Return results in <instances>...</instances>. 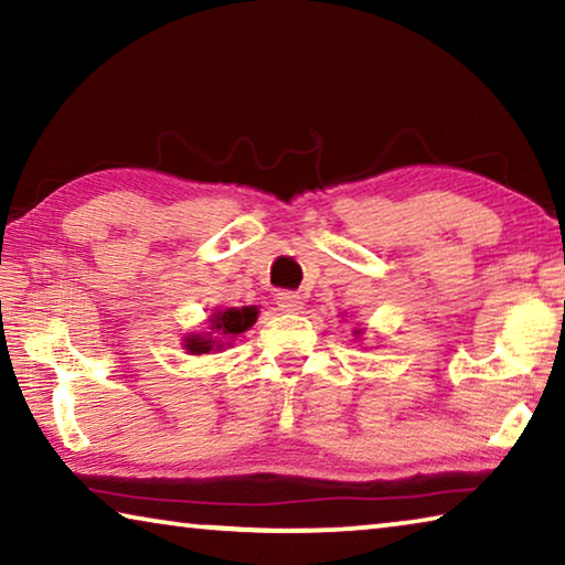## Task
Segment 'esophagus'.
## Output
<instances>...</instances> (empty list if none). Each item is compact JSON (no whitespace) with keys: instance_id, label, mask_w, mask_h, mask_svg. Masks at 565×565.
Returning a JSON list of instances; mask_svg holds the SVG:
<instances>
[{"instance_id":"esophagus-1","label":"esophagus","mask_w":565,"mask_h":565,"mask_svg":"<svg viewBox=\"0 0 565 565\" xmlns=\"http://www.w3.org/2000/svg\"><path fill=\"white\" fill-rule=\"evenodd\" d=\"M276 306H279V311H286V313H296L303 309V301L299 294L294 291H279L276 294Z\"/></svg>"}]
</instances>
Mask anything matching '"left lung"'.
<instances>
[{"label":"left lung","mask_w":565,"mask_h":565,"mask_svg":"<svg viewBox=\"0 0 565 565\" xmlns=\"http://www.w3.org/2000/svg\"><path fill=\"white\" fill-rule=\"evenodd\" d=\"M356 333H361V331H356Z\"/></svg>","instance_id":"obj_1"}]
</instances>
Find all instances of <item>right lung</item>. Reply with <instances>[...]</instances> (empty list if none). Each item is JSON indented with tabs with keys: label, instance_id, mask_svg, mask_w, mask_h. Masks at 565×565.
I'll use <instances>...</instances> for the list:
<instances>
[{
	"label": "right lung",
	"instance_id": "add662e5",
	"mask_svg": "<svg viewBox=\"0 0 565 565\" xmlns=\"http://www.w3.org/2000/svg\"><path fill=\"white\" fill-rule=\"evenodd\" d=\"M256 317H259L256 306H242V309L232 306V309H224V311L218 309L216 313H212V319H209V323H212V332H216L217 337L212 338L211 333L209 337H204V333H191V337L184 339V347L189 353H209V351L224 349V343L238 337V333H244L246 329H252ZM222 338L225 339L224 342L221 341Z\"/></svg>",
	"mask_w": 565,
	"mask_h": 565
}]
</instances>
